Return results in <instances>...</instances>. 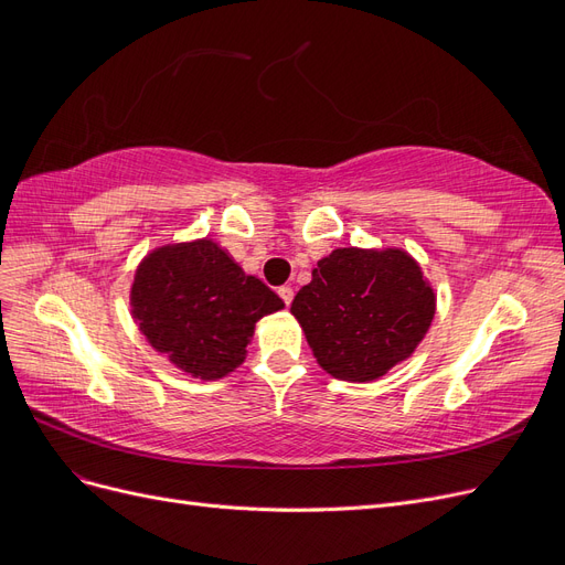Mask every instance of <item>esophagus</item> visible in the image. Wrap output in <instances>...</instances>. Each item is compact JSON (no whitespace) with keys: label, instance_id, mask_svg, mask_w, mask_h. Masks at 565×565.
<instances>
[{"label":"esophagus","instance_id":"obj_1","mask_svg":"<svg viewBox=\"0 0 565 565\" xmlns=\"http://www.w3.org/2000/svg\"><path fill=\"white\" fill-rule=\"evenodd\" d=\"M278 295H280V299L285 301V306H289V303H292V299H295V289L289 287V285H282V287L278 289Z\"/></svg>","mask_w":565,"mask_h":565}]
</instances>
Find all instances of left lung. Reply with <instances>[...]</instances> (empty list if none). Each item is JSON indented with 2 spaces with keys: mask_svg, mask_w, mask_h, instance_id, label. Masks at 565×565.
<instances>
[{
  "mask_svg": "<svg viewBox=\"0 0 565 565\" xmlns=\"http://www.w3.org/2000/svg\"><path fill=\"white\" fill-rule=\"evenodd\" d=\"M434 309V289L401 249H334L292 301L316 361L347 382H372L405 361Z\"/></svg>",
  "mask_w": 565,
  "mask_h": 565,
  "instance_id": "obj_1",
  "label": "left lung"
}]
</instances>
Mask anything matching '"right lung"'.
<instances>
[{"instance_id": "right-lung-1", "label": "right lung", "mask_w": 565, "mask_h": 565, "mask_svg": "<svg viewBox=\"0 0 565 565\" xmlns=\"http://www.w3.org/2000/svg\"><path fill=\"white\" fill-rule=\"evenodd\" d=\"M134 318L160 353L200 380H218L241 365L259 318L282 299L245 276L212 241L152 252L136 270Z\"/></svg>"}]
</instances>
